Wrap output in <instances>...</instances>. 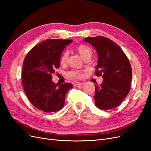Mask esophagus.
<instances>
[{
	"label": "esophagus",
	"instance_id": "1",
	"mask_svg": "<svg viewBox=\"0 0 151 151\" xmlns=\"http://www.w3.org/2000/svg\"><path fill=\"white\" fill-rule=\"evenodd\" d=\"M84 84L83 83H74V86L75 87H79L81 86H83Z\"/></svg>",
	"mask_w": 151,
	"mask_h": 151
}]
</instances>
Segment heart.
<instances>
[{"label": "heart", "mask_w": 151, "mask_h": 151, "mask_svg": "<svg viewBox=\"0 0 151 151\" xmlns=\"http://www.w3.org/2000/svg\"><path fill=\"white\" fill-rule=\"evenodd\" d=\"M75 49L84 60L86 58H90L93 55L92 48L85 44L77 45ZM68 56H69V53L68 51H65L62 54L60 57V63L62 65H65L67 63ZM67 74L68 77L74 79H80L83 77V71L77 70H73L68 72Z\"/></svg>", "instance_id": "heart-1"}]
</instances>
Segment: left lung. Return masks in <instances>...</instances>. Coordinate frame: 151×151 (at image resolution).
I'll return each instance as SVG.
<instances>
[{
	"instance_id": "left-lung-1",
	"label": "left lung",
	"mask_w": 151,
	"mask_h": 151,
	"mask_svg": "<svg viewBox=\"0 0 151 151\" xmlns=\"http://www.w3.org/2000/svg\"><path fill=\"white\" fill-rule=\"evenodd\" d=\"M84 41L96 50L98 62L95 75L102 76L103 83L95 86V105L103 110L117 107L130 89L132 67L129 58L115 42L104 36L88 37Z\"/></svg>"
}]
</instances>
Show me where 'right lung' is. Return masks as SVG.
<instances>
[{
	"mask_svg": "<svg viewBox=\"0 0 151 151\" xmlns=\"http://www.w3.org/2000/svg\"><path fill=\"white\" fill-rule=\"evenodd\" d=\"M72 40H47L36 45L26 55L22 65V84L33 106L44 112L61 109L65 97L73 86L55 84L52 74L60 67L62 52Z\"/></svg>",
	"mask_w": 151,
	"mask_h": 151,
	"instance_id": "right-lung-1",
	"label": "right lung"
}]
</instances>
